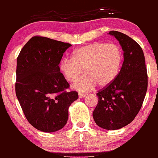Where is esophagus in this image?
Wrapping results in <instances>:
<instances>
[{
  "mask_svg": "<svg viewBox=\"0 0 158 158\" xmlns=\"http://www.w3.org/2000/svg\"><path fill=\"white\" fill-rule=\"evenodd\" d=\"M79 97L80 98H83V97H85V95L86 94H83V93H79Z\"/></svg>",
  "mask_w": 158,
  "mask_h": 158,
  "instance_id": "1",
  "label": "esophagus"
}]
</instances>
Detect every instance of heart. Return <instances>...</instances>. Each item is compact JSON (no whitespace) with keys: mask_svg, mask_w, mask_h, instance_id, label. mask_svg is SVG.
<instances>
[{"mask_svg":"<svg viewBox=\"0 0 158 158\" xmlns=\"http://www.w3.org/2000/svg\"><path fill=\"white\" fill-rule=\"evenodd\" d=\"M123 54L115 44L94 42L78 48L73 58H64L60 69L69 82L73 83L85 69V75L75 82L74 87L81 91H88L97 83L103 87L116 78L122 67Z\"/></svg>","mask_w":158,"mask_h":158,"instance_id":"1","label":"heart"}]
</instances>
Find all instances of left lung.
<instances>
[{"label":"left lung","instance_id":"obj_1","mask_svg":"<svg viewBox=\"0 0 158 158\" xmlns=\"http://www.w3.org/2000/svg\"><path fill=\"white\" fill-rule=\"evenodd\" d=\"M124 51V61L116 78L97 91L93 112L95 123L103 129L118 130L133 122L141 109L148 86L145 57L141 46L127 35L110 31Z\"/></svg>","mask_w":158,"mask_h":158}]
</instances>
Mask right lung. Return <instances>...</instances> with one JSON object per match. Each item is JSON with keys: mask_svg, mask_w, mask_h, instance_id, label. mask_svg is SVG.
<instances>
[{"mask_svg": "<svg viewBox=\"0 0 158 158\" xmlns=\"http://www.w3.org/2000/svg\"><path fill=\"white\" fill-rule=\"evenodd\" d=\"M71 44L41 36H33L17 58L15 92L28 122L45 133L67 124L68 108L78 98L67 91L69 84L60 72L64 52Z\"/></svg>", "mask_w": 158, "mask_h": 158, "instance_id": "add662e5", "label": "right lung"}]
</instances>
